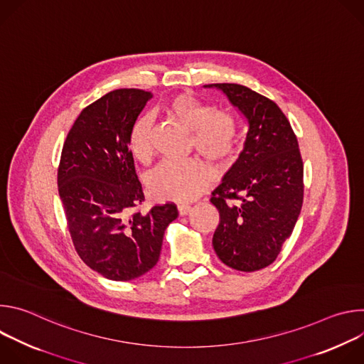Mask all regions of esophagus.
Wrapping results in <instances>:
<instances>
[{"label":"esophagus","instance_id":"obj_1","mask_svg":"<svg viewBox=\"0 0 364 364\" xmlns=\"http://www.w3.org/2000/svg\"><path fill=\"white\" fill-rule=\"evenodd\" d=\"M177 209H178V215H180V216H186V215L190 212L191 207H190L188 204H183V203H181V204L177 205Z\"/></svg>","mask_w":364,"mask_h":364}]
</instances>
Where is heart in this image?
<instances>
[{"instance_id":"obj_1","label":"heart","mask_w":364,"mask_h":364,"mask_svg":"<svg viewBox=\"0 0 364 364\" xmlns=\"http://www.w3.org/2000/svg\"><path fill=\"white\" fill-rule=\"evenodd\" d=\"M166 114L191 131V145L218 166L228 164L237 152L240 122L228 109H218L193 95L178 93L167 100ZM132 157L148 164L152 159V119L141 115L128 135ZM213 180V171L200 159L164 161L148 174L151 194L159 200L188 201L200 196Z\"/></svg>"}]
</instances>
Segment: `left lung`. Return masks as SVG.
Returning <instances> with one entry per match:
<instances>
[{"label":"left lung","mask_w":364,"mask_h":364,"mask_svg":"<svg viewBox=\"0 0 364 364\" xmlns=\"http://www.w3.org/2000/svg\"><path fill=\"white\" fill-rule=\"evenodd\" d=\"M246 117L239 160L212 191L220 222L213 247L232 269L271 265L292 235L304 200V164L296 135L277 103L237 83H213Z\"/></svg>","instance_id":"1"}]
</instances>
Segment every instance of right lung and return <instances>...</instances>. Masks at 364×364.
I'll return each instance as SVG.
<instances>
[{
	"label": "right lung",
	"instance_id": "1",
	"mask_svg": "<svg viewBox=\"0 0 364 364\" xmlns=\"http://www.w3.org/2000/svg\"><path fill=\"white\" fill-rule=\"evenodd\" d=\"M152 93L117 89L87 105L63 144L58 170L68 229L82 261L112 281H131L157 265L174 203L142 213V186L128 148L132 124Z\"/></svg>",
	"mask_w": 364,
	"mask_h": 364
}]
</instances>
